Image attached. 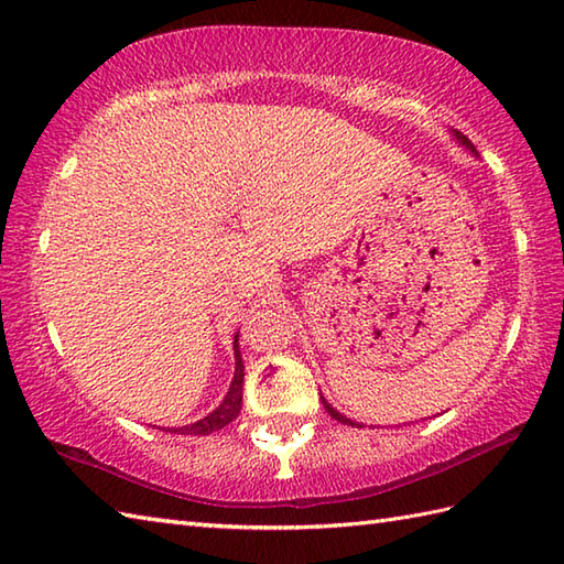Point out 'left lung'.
Here are the masks:
<instances>
[{
  "mask_svg": "<svg viewBox=\"0 0 564 564\" xmlns=\"http://www.w3.org/2000/svg\"><path fill=\"white\" fill-rule=\"evenodd\" d=\"M453 135H455V140H458L460 142V145L463 148H467V150H470V152H475L477 154V150H475V145H473V142L470 140H467L463 133H458V130H453ZM322 404H325V410H327V414L332 416V419H337V422H341V424H346V426H364V424H358V422H354V419H349V416H344L341 412H337V410H334V406L325 400V398H322Z\"/></svg>",
  "mask_w": 564,
  "mask_h": 564,
  "instance_id": "1",
  "label": "left lung"
}]
</instances>
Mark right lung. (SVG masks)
Returning a JSON list of instances; mask_svg holds the SVG:
<instances>
[{
	"mask_svg": "<svg viewBox=\"0 0 564 564\" xmlns=\"http://www.w3.org/2000/svg\"><path fill=\"white\" fill-rule=\"evenodd\" d=\"M239 337V334H237ZM237 337H235V378L230 382V390H227L225 400L220 402V406H215V410L198 419L196 424H188L182 429H174L178 434H191V436H206L213 434V431H218L223 426H227L237 419L239 410H242V382H245V364H242V354H239V346H237Z\"/></svg>",
	"mask_w": 564,
	"mask_h": 564,
	"instance_id": "add662e5",
	"label": "right lung"
}]
</instances>
